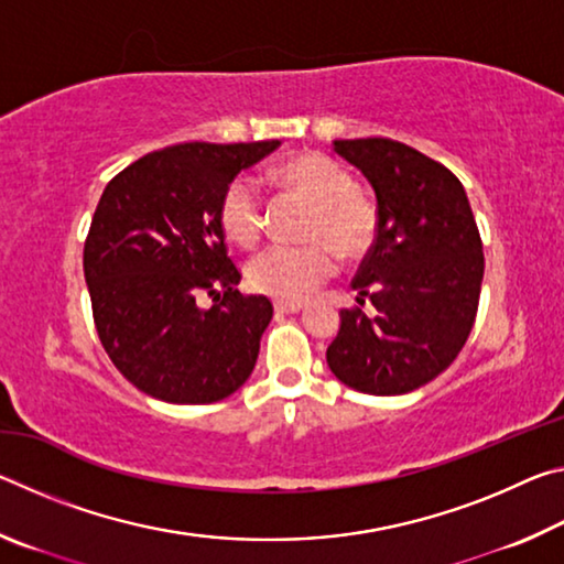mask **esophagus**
Here are the masks:
<instances>
[{
  "mask_svg": "<svg viewBox=\"0 0 564 564\" xmlns=\"http://www.w3.org/2000/svg\"><path fill=\"white\" fill-rule=\"evenodd\" d=\"M273 308L275 313H301L305 305L301 301H275Z\"/></svg>",
  "mask_w": 564,
  "mask_h": 564,
  "instance_id": "obj_1",
  "label": "esophagus"
}]
</instances>
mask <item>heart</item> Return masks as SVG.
Masks as SVG:
<instances>
[{
  "instance_id": "heart-1",
  "label": "heart",
  "mask_w": 564,
  "mask_h": 564,
  "mask_svg": "<svg viewBox=\"0 0 564 564\" xmlns=\"http://www.w3.org/2000/svg\"><path fill=\"white\" fill-rule=\"evenodd\" d=\"M283 188L311 204L305 246H269L248 261V283L273 299L303 301L336 273L343 261H360L373 251L380 231L378 204L356 188L336 159L303 151L273 171ZM218 221L238 246H253L263 231L261 188L251 176H236L218 204Z\"/></svg>"
}]
</instances>
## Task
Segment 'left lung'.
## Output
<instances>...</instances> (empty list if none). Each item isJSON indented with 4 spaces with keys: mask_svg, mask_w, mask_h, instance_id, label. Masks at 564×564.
<instances>
[{
    "mask_svg": "<svg viewBox=\"0 0 564 564\" xmlns=\"http://www.w3.org/2000/svg\"><path fill=\"white\" fill-rule=\"evenodd\" d=\"M333 149L373 186L380 231L352 281L376 316L340 311L326 360L352 390L403 395L441 376L470 336L485 271L480 231L457 176L413 147L373 137Z\"/></svg>",
    "mask_w": 564,
    "mask_h": 564,
    "instance_id": "1",
    "label": "left lung"
}]
</instances>
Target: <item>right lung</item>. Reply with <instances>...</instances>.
Here are the masks:
<instances>
[{
  "label": "right lung",
  "instance_id": "1",
  "mask_svg": "<svg viewBox=\"0 0 564 564\" xmlns=\"http://www.w3.org/2000/svg\"><path fill=\"white\" fill-rule=\"evenodd\" d=\"M279 144L166 147L104 188L84 241V279L101 346L141 393L204 405L251 376L273 305L238 293L241 271L226 253L218 204Z\"/></svg>",
  "mask_w": 564,
  "mask_h": 564
}]
</instances>
